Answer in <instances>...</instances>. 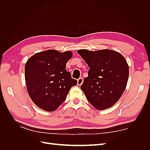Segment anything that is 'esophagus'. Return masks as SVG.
Instances as JSON below:
<instances>
[{
  "label": "esophagus",
  "mask_w": 150,
  "mask_h": 150,
  "mask_svg": "<svg viewBox=\"0 0 150 150\" xmlns=\"http://www.w3.org/2000/svg\"><path fill=\"white\" fill-rule=\"evenodd\" d=\"M83 78H80L78 79V86H80L83 84Z\"/></svg>",
  "instance_id": "1"
}]
</instances>
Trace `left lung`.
I'll return each mask as SVG.
<instances>
[{
  "label": "left lung",
  "mask_w": 150,
  "mask_h": 150,
  "mask_svg": "<svg viewBox=\"0 0 150 150\" xmlns=\"http://www.w3.org/2000/svg\"><path fill=\"white\" fill-rule=\"evenodd\" d=\"M78 53L89 67L88 76L81 86L88 101L99 110L112 106L123 94L128 82L129 66L125 58L110 49H80Z\"/></svg>",
  "instance_id": "8db88e82"
}]
</instances>
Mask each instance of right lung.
<instances>
[{"label": "right lung", "instance_id": "1", "mask_svg": "<svg viewBox=\"0 0 150 150\" xmlns=\"http://www.w3.org/2000/svg\"><path fill=\"white\" fill-rule=\"evenodd\" d=\"M72 56L71 51L56 50L35 53L25 65V80L28 92L36 106L46 111H53L65 101L77 81L66 69Z\"/></svg>", "mask_w": 150, "mask_h": 150}]
</instances>
